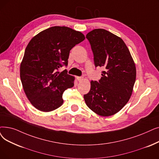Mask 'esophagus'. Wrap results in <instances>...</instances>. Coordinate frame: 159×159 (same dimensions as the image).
<instances>
[{
	"instance_id": "esophagus-1",
	"label": "esophagus",
	"mask_w": 159,
	"mask_h": 159,
	"mask_svg": "<svg viewBox=\"0 0 159 159\" xmlns=\"http://www.w3.org/2000/svg\"><path fill=\"white\" fill-rule=\"evenodd\" d=\"M77 80H78L79 82H81V81H82V80H83L84 79L83 77H77Z\"/></svg>"
}]
</instances>
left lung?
Here are the masks:
<instances>
[{"mask_svg":"<svg viewBox=\"0 0 159 159\" xmlns=\"http://www.w3.org/2000/svg\"><path fill=\"white\" fill-rule=\"evenodd\" d=\"M91 45L95 67L103 70L99 81H91L84 95L87 106L102 116L118 112L129 101L136 80V67L124 41L105 29H95L86 36Z\"/></svg>","mask_w":159,"mask_h":159,"instance_id":"obj_1","label":"left lung"}]
</instances>
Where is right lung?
<instances>
[{"label":"right lung","mask_w":159,"mask_h":159,"mask_svg":"<svg viewBox=\"0 0 159 159\" xmlns=\"http://www.w3.org/2000/svg\"><path fill=\"white\" fill-rule=\"evenodd\" d=\"M84 34L66 26H52L41 32L29 43L20 67L24 91L32 105L50 112L63 104V93L74 86L66 70L71 49L84 40Z\"/></svg>","instance_id":"add662e5"}]
</instances>
